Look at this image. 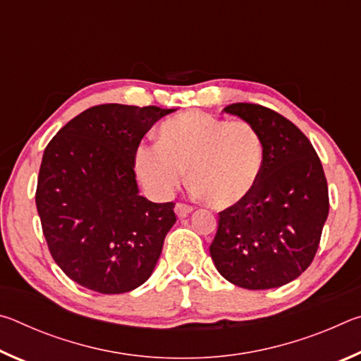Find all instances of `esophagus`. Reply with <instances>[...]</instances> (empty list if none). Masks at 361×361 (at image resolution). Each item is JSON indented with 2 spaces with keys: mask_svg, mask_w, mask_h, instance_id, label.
<instances>
[{
  "mask_svg": "<svg viewBox=\"0 0 361 361\" xmlns=\"http://www.w3.org/2000/svg\"><path fill=\"white\" fill-rule=\"evenodd\" d=\"M194 209L191 205H188V204H181V202H178L175 205V213H176V216L178 218H185V216H188L189 213H191Z\"/></svg>",
  "mask_w": 361,
  "mask_h": 361,
  "instance_id": "1",
  "label": "esophagus"
}]
</instances>
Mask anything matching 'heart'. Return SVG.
<instances>
[{
    "instance_id": "b5f03b06",
    "label": "heart",
    "mask_w": 361,
    "mask_h": 361,
    "mask_svg": "<svg viewBox=\"0 0 361 361\" xmlns=\"http://www.w3.org/2000/svg\"><path fill=\"white\" fill-rule=\"evenodd\" d=\"M159 145H140L135 172L157 197H169L186 178L216 209L247 199L262 172V140L245 121L186 111L159 127Z\"/></svg>"
}]
</instances>
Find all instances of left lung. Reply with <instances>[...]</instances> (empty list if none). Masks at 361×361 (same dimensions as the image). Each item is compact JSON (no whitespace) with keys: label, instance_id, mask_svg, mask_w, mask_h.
<instances>
[{"label":"left lung","instance_id":"8db88e82","mask_svg":"<svg viewBox=\"0 0 361 361\" xmlns=\"http://www.w3.org/2000/svg\"><path fill=\"white\" fill-rule=\"evenodd\" d=\"M259 132L262 172L240 204L219 213L212 259L221 276L240 288H277L310 266L328 218V185L322 162L307 137L272 109L232 103Z\"/></svg>","mask_w":361,"mask_h":361}]
</instances>
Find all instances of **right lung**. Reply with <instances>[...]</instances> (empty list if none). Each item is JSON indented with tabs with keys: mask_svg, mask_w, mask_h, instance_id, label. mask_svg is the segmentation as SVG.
Listing matches in <instances>:
<instances>
[{
	"mask_svg": "<svg viewBox=\"0 0 361 361\" xmlns=\"http://www.w3.org/2000/svg\"><path fill=\"white\" fill-rule=\"evenodd\" d=\"M173 111L92 106L46 146L36 209L54 261L84 288L119 295L138 288L154 271L176 221L175 204L140 195L133 166L145 133Z\"/></svg>",
	"mask_w": 361,
	"mask_h": 361,
	"instance_id": "obj_1",
	"label": "right lung"
}]
</instances>
